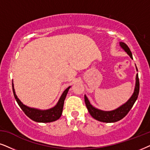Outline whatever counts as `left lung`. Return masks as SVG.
<instances>
[{"instance_id": "8db88e82", "label": "left lung", "mask_w": 150, "mask_h": 150, "mask_svg": "<svg viewBox=\"0 0 150 150\" xmlns=\"http://www.w3.org/2000/svg\"><path fill=\"white\" fill-rule=\"evenodd\" d=\"M120 46L126 51L127 53L130 56V57L133 59L132 57V52L130 51V49L129 47L125 44V43L120 42ZM136 70L138 71L137 67H136ZM139 88H140V84H139V79H138V73L136 74V86L135 89H134V92L130 99L126 102L125 104L121 106L117 109L113 110V111H102V110H99L96 108L93 107L89 102L88 98H86V96H84V101L86 106L88 109L89 113L91 115L98 121L103 122H115L117 121L120 120L122 119L125 115L129 113L132 107H133L134 104L135 103L136 100H137L138 93H139Z\"/></svg>"}]
</instances>
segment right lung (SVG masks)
I'll return each mask as SVG.
<instances>
[{
	"mask_svg": "<svg viewBox=\"0 0 150 150\" xmlns=\"http://www.w3.org/2000/svg\"><path fill=\"white\" fill-rule=\"evenodd\" d=\"M70 88V86L68 87L64 91L63 94L62 95L61 98L59 100L58 103L57 104L55 107H54L52 109L48 110H39L37 109H33V108H30L27 106L24 105L20 101L19 99L17 98L16 93H15L14 85L12 83V89L13 93H14V96L15 99L16 100L17 103L19 105V107L21 108V109L23 111L25 114L29 117L30 119L38 122H53L58 120L60 117H61L62 111H63L64 103L65 98L66 97V95L68 93Z\"/></svg>",
	"mask_w": 150,
	"mask_h": 150,
	"instance_id": "1",
	"label": "right lung"
}]
</instances>
